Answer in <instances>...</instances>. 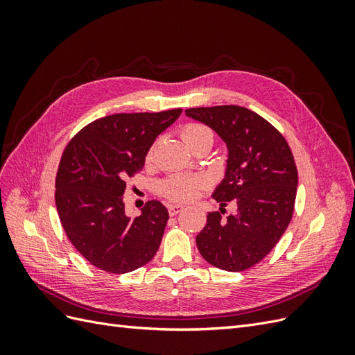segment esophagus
<instances>
[{"mask_svg": "<svg viewBox=\"0 0 355 355\" xmlns=\"http://www.w3.org/2000/svg\"><path fill=\"white\" fill-rule=\"evenodd\" d=\"M182 209H184L182 204H167V210L170 213V216H176L179 211H182Z\"/></svg>", "mask_w": 355, "mask_h": 355, "instance_id": "1", "label": "esophagus"}]
</instances>
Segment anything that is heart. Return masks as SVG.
I'll return each instance as SVG.
<instances>
[{
  "label": "heart",
  "mask_w": 355,
  "mask_h": 355,
  "mask_svg": "<svg viewBox=\"0 0 355 355\" xmlns=\"http://www.w3.org/2000/svg\"><path fill=\"white\" fill-rule=\"evenodd\" d=\"M184 141L191 146L202 139H211L213 141V132L207 125L200 123H189L187 124L180 132ZM153 157V149H149L148 159ZM209 184L206 176L201 175H173L161 182L159 191L161 194L166 196L170 200L175 201H188L198 196V192Z\"/></svg>",
  "instance_id": "b5f03b06"
}]
</instances>
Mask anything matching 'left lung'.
Wrapping results in <instances>:
<instances>
[{"instance_id": "1", "label": "left lung", "mask_w": 355, "mask_h": 355, "mask_svg": "<svg viewBox=\"0 0 355 355\" xmlns=\"http://www.w3.org/2000/svg\"><path fill=\"white\" fill-rule=\"evenodd\" d=\"M192 120L209 125L228 148L225 178L213 192L220 211L207 214L197 247L210 265L249 270L270 253L292 219L297 170L283 135L256 112L237 105L191 108ZM228 200L234 214H221Z\"/></svg>"}]
</instances>
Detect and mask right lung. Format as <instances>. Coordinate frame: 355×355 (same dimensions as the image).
<instances>
[{"instance_id":"1","label":"right lung","mask_w":355,"mask_h":355,"mask_svg":"<svg viewBox=\"0 0 355 355\" xmlns=\"http://www.w3.org/2000/svg\"><path fill=\"white\" fill-rule=\"evenodd\" d=\"M182 110L114 114L75 135L56 175V207L69 241L102 271L125 274L155 256L168 220L167 209L148 201L141 216L124 211L125 179L145 164L159 133Z\"/></svg>"}]
</instances>
